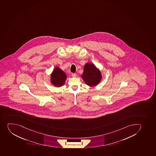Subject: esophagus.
Instances as JSON below:
<instances>
[{"label":"esophagus","mask_w":156,"mask_h":156,"mask_svg":"<svg viewBox=\"0 0 156 156\" xmlns=\"http://www.w3.org/2000/svg\"><path fill=\"white\" fill-rule=\"evenodd\" d=\"M77 76V74H76V73H72V76L73 77H75Z\"/></svg>","instance_id":"esophagus-1"}]
</instances>
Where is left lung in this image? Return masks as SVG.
Returning a JSON list of instances; mask_svg holds the SVG:
<instances>
[{"mask_svg":"<svg viewBox=\"0 0 156 156\" xmlns=\"http://www.w3.org/2000/svg\"><path fill=\"white\" fill-rule=\"evenodd\" d=\"M81 77L86 85L90 87L97 86L102 78L100 70L91 63H87L85 65Z\"/></svg>","mask_w":156,"mask_h":156,"instance_id":"8db88e82","label":"left lung"}]
</instances>
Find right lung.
<instances>
[{"label": "right lung", "mask_w": 156, "mask_h": 156, "mask_svg": "<svg viewBox=\"0 0 156 156\" xmlns=\"http://www.w3.org/2000/svg\"><path fill=\"white\" fill-rule=\"evenodd\" d=\"M50 77L51 84L56 87H61L64 85L67 79L66 73L58 66L53 70Z\"/></svg>", "instance_id": "right-lung-1"}]
</instances>
